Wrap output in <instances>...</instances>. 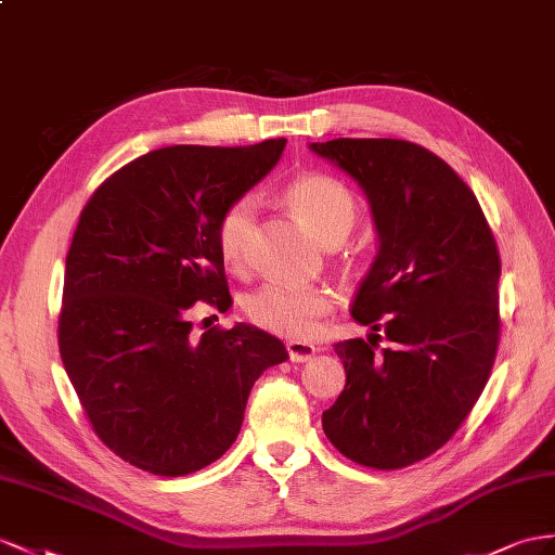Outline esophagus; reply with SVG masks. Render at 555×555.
Returning <instances> with one entry per match:
<instances>
[{
	"instance_id": "esophagus-1",
	"label": "esophagus",
	"mask_w": 555,
	"mask_h": 555,
	"mask_svg": "<svg viewBox=\"0 0 555 555\" xmlns=\"http://www.w3.org/2000/svg\"><path fill=\"white\" fill-rule=\"evenodd\" d=\"M286 351H288V359L293 363H305L314 357L317 347L309 343H302V339H291V343H286Z\"/></svg>"
}]
</instances>
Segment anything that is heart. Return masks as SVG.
I'll use <instances>...</instances> for the list:
<instances>
[{"instance_id": "heart-1", "label": "heart", "mask_w": 555, "mask_h": 555, "mask_svg": "<svg viewBox=\"0 0 555 555\" xmlns=\"http://www.w3.org/2000/svg\"><path fill=\"white\" fill-rule=\"evenodd\" d=\"M283 196L323 244L345 236L357 218V204L343 182L325 173H302L293 178ZM255 220V198L244 194L232 198L216 220V248L227 269L238 272L248 258V241ZM246 319L258 328L281 337L307 339L321 331L323 319L331 314L335 300L323 288L264 283L244 297Z\"/></svg>"}]
</instances>
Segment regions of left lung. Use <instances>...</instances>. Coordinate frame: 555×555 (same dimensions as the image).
<instances>
[{
  "label": "left lung",
  "instance_id": "8db88e82",
  "mask_svg": "<svg viewBox=\"0 0 555 555\" xmlns=\"http://www.w3.org/2000/svg\"><path fill=\"white\" fill-rule=\"evenodd\" d=\"M357 180L379 253L351 317L382 335L337 343L347 385L323 413L331 443L393 472L429 457L486 389L500 347V250L472 188L422 145L337 138L309 145Z\"/></svg>",
  "mask_w": 555,
  "mask_h": 555
}]
</instances>
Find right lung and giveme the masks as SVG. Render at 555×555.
Returning <instances> with one entry per match:
<instances>
[{
  "instance_id": "add662e5",
  "label": "right lung",
  "mask_w": 555,
  "mask_h": 555,
  "mask_svg": "<svg viewBox=\"0 0 555 555\" xmlns=\"http://www.w3.org/2000/svg\"><path fill=\"white\" fill-rule=\"evenodd\" d=\"M286 140L173 145L112 173L83 206L65 260L59 349L91 429L142 472L220 460L281 339L236 323L192 335V305L232 307L216 220L279 162Z\"/></svg>"
}]
</instances>
